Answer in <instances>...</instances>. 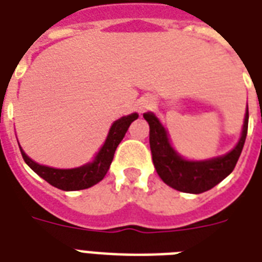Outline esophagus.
<instances>
[{
    "label": "esophagus",
    "mask_w": 262,
    "mask_h": 262,
    "mask_svg": "<svg viewBox=\"0 0 262 262\" xmlns=\"http://www.w3.org/2000/svg\"><path fill=\"white\" fill-rule=\"evenodd\" d=\"M154 104V100L152 99H144V100H141V103H140V111H144V110H147V108H149V107Z\"/></svg>",
    "instance_id": "34e87169"
}]
</instances>
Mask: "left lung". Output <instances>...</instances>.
I'll use <instances>...</instances> for the list:
<instances>
[{
    "mask_svg": "<svg viewBox=\"0 0 262 262\" xmlns=\"http://www.w3.org/2000/svg\"><path fill=\"white\" fill-rule=\"evenodd\" d=\"M149 123V147L156 172L164 183L179 191L200 194L222 182L235 167L248 135L249 110L245 115L244 130L236 147L227 155L205 162H189L170 147L167 133L152 113L144 114Z\"/></svg>",
    "mask_w": 262,
    "mask_h": 262,
    "instance_id": "1",
    "label": "left lung"
}]
</instances>
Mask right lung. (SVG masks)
<instances>
[{
  "instance_id": "add662e5",
  "label": "right lung",
  "mask_w": 262,
  "mask_h": 262,
  "mask_svg": "<svg viewBox=\"0 0 262 262\" xmlns=\"http://www.w3.org/2000/svg\"><path fill=\"white\" fill-rule=\"evenodd\" d=\"M139 118V114H132L127 117H122L118 121H115L111 126L108 136L102 149L99 151L94 163L85 164L83 167L72 168V170H58V168L46 167L35 163L28 156L21 151L23 159L39 177H42L46 182L53 186L58 187L61 190H81L94 186L95 183L100 182L104 175L107 174L110 164L114 159V154L119 143L122 141L123 136L126 133L127 127L135 119Z\"/></svg>"
}]
</instances>
